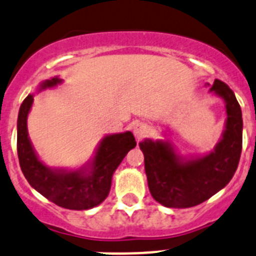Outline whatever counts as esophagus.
<instances>
[{"mask_svg":"<svg viewBox=\"0 0 256 256\" xmlns=\"http://www.w3.org/2000/svg\"><path fill=\"white\" fill-rule=\"evenodd\" d=\"M133 134H134L136 140H144L147 134H148V128L146 124L144 123H137L133 126Z\"/></svg>","mask_w":256,"mask_h":256,"instance_id":"1","label":"esophagus"}]
</instances>
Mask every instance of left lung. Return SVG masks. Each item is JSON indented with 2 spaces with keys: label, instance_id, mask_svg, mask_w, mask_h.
<instances>
[{
  "label": "left lung",
  "instance_id": "left-lung-1",
  "mask_svg": "<svg viewBox=\"0 0 256 256\" xmlns=\"http://www.w3.org/2000/svg\"><path fill=\"white\" fill-rule=\"evenodd\" d=\"M210 91L224 100L227 116L222 138L213 151L188 158L178 154L168 140L140 142L150 193L168 208L200 204L224 189L238 168L242 150L241 108L224 82L214 80Z\"/></svg>",
  "mask_w": 256,
  "mask_h": 256
}]
</instances>
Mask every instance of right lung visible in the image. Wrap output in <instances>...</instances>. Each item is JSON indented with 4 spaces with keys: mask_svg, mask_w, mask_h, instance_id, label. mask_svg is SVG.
<instances>
[{
    "mask_svg": "<svg viewBox=\"0 0 256 256\" xmlns=\"http://www.w3.org/2000/svg\"><path fill=\"white\" fill-rule=\"evenodd\" d=\"M63 82L58 76L40 82L38 91L56 88ZM34 95H28L18 116V156L28 182L43 196L62 208L90 210L106 199L112 178L126 154L136 147L132 132L108 134L100 140L94 157L76 170L52 168L42 162L30 142L28 116Z\"/></svg>",
    "mask_w": 256,
    "mask_h": 256,
    "instance_id": "right-lung-1",
    "label": "right lung"
}]
</instances>
